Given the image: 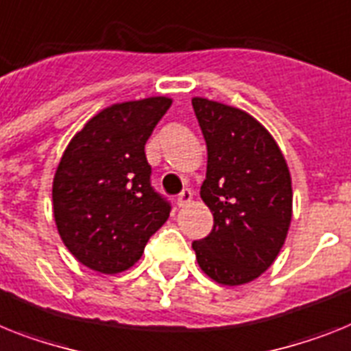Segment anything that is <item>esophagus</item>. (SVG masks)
<instances>
[{
	"instance_id": "1",
	"label": "esophagus",
	"mask_w": 351,
	"mask_h": 351,
	"mask_svg": "<svg viewBox=\"0 0 351 351\" xmlns=\"http://www.w3.org/2000/svg\"><path fill=\"white\" fill-rule=\"evenodd\" d=\"M192 197H193L192 190H182V192L178 195V206L179 208L186 206L188 202L192 201Z\"/></svg>"
}]
</instances>
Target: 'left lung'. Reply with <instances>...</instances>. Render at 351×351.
I'll list each match as a JSON object with an SVG mask.
<instances>
[{
  "mask_svg": "<svg viewBox=\"0 0 351 351\" xmlns=\"http://www.w3.org/2000/svg\"><path fill=\"white\" fill-rule=\"evenodd\" d=\"M208 147L201 199L213 230L193 242L202 273L221 285L253 282L274 263L292 221L291 172L271 132L239 107L192 98Z\"/></svg>",
  "mask_w": 351,
  "mask_h": 351,
  "instance_id": "8db88e82",
  "label": "left lung"
}]
</instances>
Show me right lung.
Returning a JSON list of instances; mask_svg holds the SVG:
<instances>
[{"mask_svg": "<svg viewBox=\"0 0 351 351\" xmlns=\"http://www.w3.org/2000/svg\"><path fill=\"white\" fill-rule=\"evenodd\" d=\"M172 106L169 97L112 104L66 147L55 170L53 217L78 262L102 274L130 269L170 215L150 186L145 143Z\"/></svg>", "mask_w": 351, "mask_h": 351, "instance_id": "1", "label": "right lung"}]
</instances>
